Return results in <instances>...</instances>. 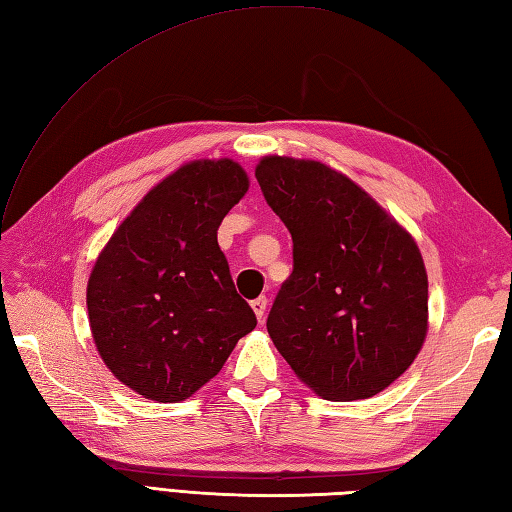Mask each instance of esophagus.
Listing matches in <instances>:
<instances>
[{
    "mask_svg": "<svg viewBox=\"0 0 512 512\" xmlns=\"http://www.w3.org/2000/svg\"><path fill=\"white\" fill-rule=\"evenodd\" d=\"M266 305H268V299H266V296H257L255 301H251L253 312H255V316H257L259 320L264 318V314H266Z\"/></svg>",
    "mask_w": 512,
    "mask_h": 512,
    "instance_id": "1",
    "label": "esophagus"
}]
</instances>
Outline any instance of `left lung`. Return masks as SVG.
Returning <instances> with one entry per match:
<instances>
[{
	"label": "left lung",
	"instance_id": "1",
	"mask_svg": "<svg viewBox=\"0 0 512 512\" xmlns=\"http://www.w3.org/2000/svg\"><path fill=\"white\" fill-rule=\"evenodd\" d=\"M257 183L292 235V275L268 334L296 377L331 401L368 399L417 358L427 275L412 235L320 161L264 157Z\"/></svg>",
	"mask_w": 512,
	"mask_h": 512
}]
</instances>
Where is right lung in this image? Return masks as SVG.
Masks as SVG:
<instances>
[{"instance_id":"add662e5","label":"right lung","mask_w":512,"mask_h":512,"mask_svg":"<svg viewBox=\"0 0 512 512\" xmlns=\"http://www.w3.org/2000/svg\"><path fill=\"white\" fill-rule=\"evenodd\" d=\"M246 192L240 163H185L150 189L95 261L87 285L95 347L146 399L192 397L257 325L218 246L220 222Z\"/></svg>"}]
</instances>
